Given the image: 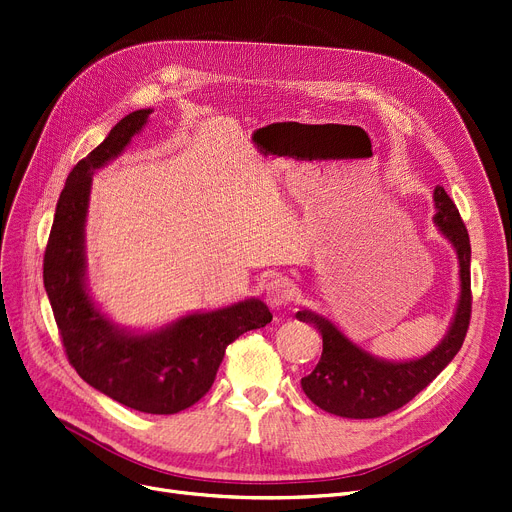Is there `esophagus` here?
Masks as SVG:
<instances>
[{
	"label": "esophagus",
	"instance_id": "34e87169",
	"mask_svg": "<svg viewBox=\"0 0 512 512\" xmlns=\"http://www.w3.org/2000/svg\"><path fill=\"white\" fill-rule=\"evenodd\" d=\"M264 299L272 309H283L293 299V287L285 279H272L264 289Z\"/></svg>",
	"mask_w": 512,
	"mask_h": 512
}]
</instances>
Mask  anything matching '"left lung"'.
I'll return each instance as SVG.
<instances>
[{
	"mask_svg": "<svg viewBox=\"0 0 512 512\" xmlns=\"http://www.w3.org/2000/svg\"><path fill=\"white\" fill-rule=\"evenodd\" d=\"M435 225L449 240L459 262V299L445 338L410 361L379 359L352 342L334 322L322 313L301 309L299 322L318 328L324 340L320 363L301 379L305 396L318 408L342 418H379L408 404L435 379L459 352L471 316V279L469 235L455 203L443 186L435 188Z\"/></svg>",
	"mask_w": 512,
	"mask_h": 512,
	"instance_id": "8db88e82",
	"label": "left lung"
}]
</instances>
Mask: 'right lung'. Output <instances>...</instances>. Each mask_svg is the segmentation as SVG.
<instances>
[{
    "label": "right lung",
    "instance_id": "1",
    "mask_svg": "<svg viewBox=\"0 0 512 512\" xmlns=\"http://www.w3.org/2000/svg\"><path fill=\"white\" fill-rule=\"evenodd\" d=\"M151 112L141 108L127 114L67 176L55 209L43 279L77 375L127 408L176 414L211 389L227 344L270 324L272 313L264 301L250 297L221 309L186 313L160 330L135 332L116 326L94 303L86 264L92 174L125 151Z\"/></svg>",
    "mask_w": 512,
    "mask_h": 512
}]
</instances>
